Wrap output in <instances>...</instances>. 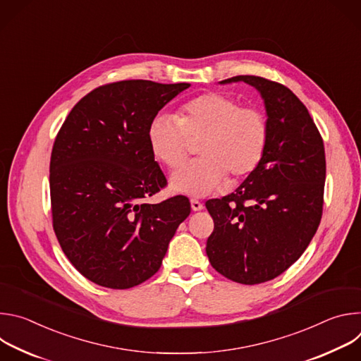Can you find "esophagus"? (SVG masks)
Listing matches in <instances>:
<instances>
[{
	"instance_id": "34e87169",
	"label": "esophagus",
	"mask_w": 361,
	"mask_h": 361,
	"mask_svg": "<svg viewBox=\"0 0 361 361\" xmlns=\"http://www.w3.org/2000/svg\"><path fill=\"white\" fill-rule=\"evenodd\" d=\"M191 209H192V212H200V210L204 209V205H202L201 201H198L195 198H191Z\"/></svg>"
}]
</instances>
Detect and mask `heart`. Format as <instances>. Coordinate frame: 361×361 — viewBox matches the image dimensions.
<instances>
[{
	"mask_svg": "<svg viewBox=\"0 0 361 361\" xmlns=\"http://www.w3.org/2000/svg\"><path fill=\"white\" fill-rule=\"evenodd\" d=\"M200 159L171 177V187L190 195H205L226 176L233 181L252 174L262 164L269 124L264 113L220 92L200 94L178 109L177 118L160 114L148 127L152 156L170 170L178 169L197 142Z\"/></svg>",
	"mask_w": 361,
	"mask_h": 361,
	"instance_id": "obj_1",
	"label": "heart"
}]
</instances>
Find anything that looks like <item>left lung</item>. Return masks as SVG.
Instances as JSON below:
<instances>
[{"label": "left lung", "mask_w": 361, "mask_h": 361, "mask_svg": "<svg viewBox=\"0 0 361 361\" xmlns=\"http://www.w3.org/2000/svg\"><path fill=\"white\" fill-rule=\"evenodd\" d=\"M264 98L269 141L264 159L228 195L205 202L214 220L209 260L241 284L276 279L295 263L323 216L326 152L323 137L298 97L286 85L257 75H235Z\"/></svg>", "instance_id": "obj_1"}]
</instances>
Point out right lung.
<instances>
[{
    "instance_id": "right-lung-1",
    "label": "right lung",
    "mask_w": 361,
    "mask_h": 361,
    "mask_svg": "<svg viewBox=\"0 0 361 361\" xmlns=\"http://www.w3.org/2000/svg\"><path fill=\"white\" fill-rule=\"evenodd\" d=\"M190 84L124 80L94 88L63 123L49 161L53 228L70 263L114 290L156 274L178 226L185 195L159 204L167 187L148 142L152 118Z\"/></svg>"
}]
</instances>
